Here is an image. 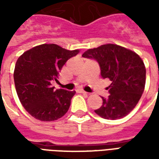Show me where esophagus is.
Masks as SVG:
<instances>
[{
    "mask_svg": "<svg viewBox=\"0 0 159 159\" xmlns=\"http://www.w3.org/2000/svg\"><path fill=\"white\" fill-rule=\"evenodd\" d=\"M76 91H77L78 93H87V92H85L83 89H77Z\"/></svg>",
    "mask_w": 159,
    "mask_h": 159,
    "instance_id": "1",
    "label": "esophagus"
}]
</instances>
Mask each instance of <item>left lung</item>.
<instances>
[{
  "instance_id": "obj_1",
  "label": "left lung",
  "mask_w": 159,
  "mask_h": 159,
  "mask_svg": "<svg viewBox=\"0 0 159 159\" xmlns=\"http://www.w3.org/2000/svg\"><path fill=\"white\" fill-rule=\"evenodd\" d=\"M83 57L99 63L103 78L111 83L107 89L109 96L102 97V106L95 113L106 119L116 120L133 111L145 89L146 67L136 52L117 44H105L88 49Z\"/></svg>"
}]
</instances>
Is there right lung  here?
I'll list each match as a JSON object with an SVG mask.
<instances>
[{
  "instance_id": "right-lung-1",
  "label": "right lung",
  "mask_w": 159,
  "mask_h": 159,
  "mask_svg": "<svg viewBox=\"0 0 159 159\" xmlns=\"http://www.w3.org/2000/svg\"><path fill=\"white\" fill-rule=\"evenodd\" d=\"M79 52L56 44H42L19 56L13 78L15 89L24 108L36 119L55 121L69 110L75 91L52 87L66 61Z\"/></svg>"
}]
</instances>
